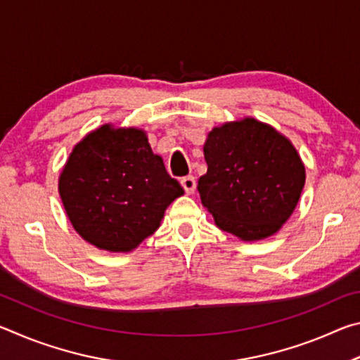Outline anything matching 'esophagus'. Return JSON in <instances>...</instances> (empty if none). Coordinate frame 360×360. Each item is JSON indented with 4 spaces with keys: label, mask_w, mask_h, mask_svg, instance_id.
Returning <instances> with one entry per match:
<instances>
[{
    "label": "esophagus",
    "mask_w": 360,
    "mask_h": 360,
    "mask_svg": "<svg viewBox=\"0 0 360 360\" xmlns=\"http://www.w3.org/2000/svg\"><path fill=\"white\" fill-rule=\"evenodd\" d=\"M181 186L184 187V191H186V193H193V191H195V186H197V182H195V178L193 176H186V178H182L181 179Z\"/></svg>",
    "instance_id": "obj_1"
}]
</instances>
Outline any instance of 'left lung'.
Wrapping results in <instances>:
<instances>
[{
  "mask_svg": "<svg viewBox=\"0 0 360 360\" xmlns=\"http://www.w3.org/2000/svg\"><path fill=\"white\" fill-rule=\"evenodd\" d=\"M203 152L208 172L197 188L217 227L243 241L276 233L304 186L303 162L289 139L246 117L212 129Z\"/></svg>",
  "mask_w": 360,
  "mask_h": 360,
  "instance_id": "obj_1",
  "label": "left lung"
}]
</instances>
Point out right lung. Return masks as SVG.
Wrapping results in <instances>:
<instances>
[{"mask_svg": "<svg viewBox=\"0 0 360 360\" xmlns=\"http://www.w3.org/2000/svg\"><path fill=\"white\" fill-rule=\"evenodd\" d=\"M72 227L111 252L133 251L184 193L139 129L103 125L75 146L58 179Z\"/></svg>", "mask_w": 360, "mask_h": 360, "instance_id": "obj_1", "label": "right lung"}]
</instances>
